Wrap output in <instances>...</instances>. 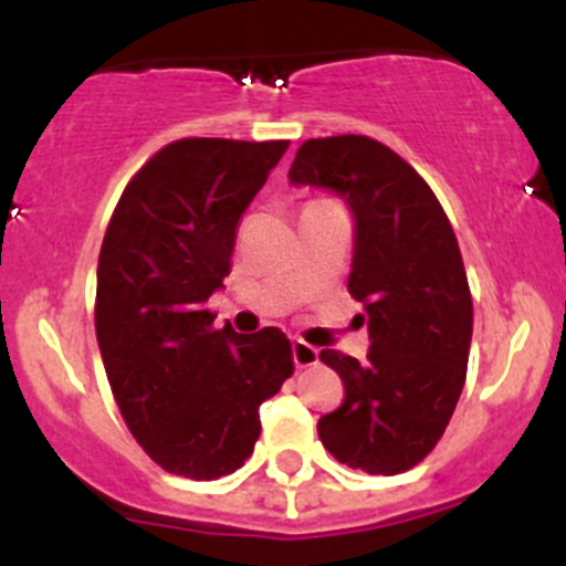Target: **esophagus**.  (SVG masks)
Instances as JSON below:
<instances>
[{
  "label": "esophagus",
  "mask_w": 566,
  "mask_h": 566,
  "mask_svg": "<svg viewBox=\"0 0 566 566\" xmlns=\"http://www.w3.org/2000/svg\"><path fill=\"white\" fill-rule=\"evenodd\" d=\"M293 361L298 369H306V367H315L319 361V350L317 347H312L310 342L304 339H295L293 342Z\"/></svg>",
  "instance_id": "esophagus-1"
}]
</instances>
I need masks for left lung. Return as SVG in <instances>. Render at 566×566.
<instances>
[{"label": "left lung", "mask_w": 566, "mask_h": 566, "mask_svg": "<svg viewBox=\"0 0 566 566\" xmlns=\"http://www.w3.org/2000/svg\"><path fill=\"white\" fill-rule=\"evenodd\" d=\"M293 186L328 188L356 219L347 290L364 304L367 361L323 350L345 399L317 421L323 447L367 473H402L436 449L465 384L473 304L458 238L432 188L369 136L298 147Z\"/></svg>", "instance_id": "1"}]
</instances>
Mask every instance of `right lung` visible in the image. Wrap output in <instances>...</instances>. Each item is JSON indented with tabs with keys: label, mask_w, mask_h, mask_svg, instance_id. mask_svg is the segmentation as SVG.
I'll list each match as a JSON object with an SVG mask.
<instances>
[{
	"label": "right lung",
	"mask_w": 566,
	"mask_h": 566,
	"mask_svg": "<svg viewBox=\"0 0 566 566\" xmlns=\"http://www.w3.org/2000/svg\"><path fill=\"white\" fill-rule=\"evenodd\" d=\"M290 142L177 139L125 186L98 256L95 334L130 436L164 471L219 479L260 438V405L293 375L279 328H213L238 221Z\"/></svg>",
	"instance_id": "obj_1"
}]
</instances>
